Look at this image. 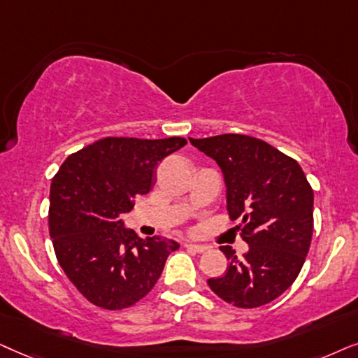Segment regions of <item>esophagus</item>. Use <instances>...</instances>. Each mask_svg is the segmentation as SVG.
Instances as JSON below:
<instances>
[{
  "instance_id": "esophagus-1",
  "label": "esophagus",
  "mask_w": 358,
  "mask_h": 358,
  "mask_svg": "<svg viewBox=\"0 0 358 358\" xmlns=\"http://www.w3.org/2000/svg\"><path fill=\"white\" fill-rule=\"evenodd\" d=\"M185 247H187V250L189 252H194V254H203V252L208 250L206 245H199V244H185Z\"/></svg>"
}]
</instances>
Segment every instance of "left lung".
I'll return each instance as SVG.
<instances>
[{"mask_svg": "<svg viewBox=\"0 0 358 358\" xmlns=\"http://www.w3.org/2000/svg\"><path fill=\"white\" fill-rule=\"evenodd\" d=\"M189 142L221 166L227 211L242 219L244 259L222 245L227 271L208 285L237 308H259L292 287L306 260L313 237L314 193L301 166L266 142L221 134Z\"/></svg>", "mask_w": 358, "mask_h": 358, "instance_id": "obj_1", "label": "left lung"}]
</instances>
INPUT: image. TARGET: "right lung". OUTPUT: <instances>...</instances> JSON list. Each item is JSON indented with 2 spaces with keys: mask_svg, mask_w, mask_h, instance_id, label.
Instances as JSON below:
<instances>
[{
  "mask_svg": "<svg viewBox=\"0 0 358 358\" xmlns=\"http://www.w3.org/2000/svg\"><path fill=\"white\" fill-rule=\"evenodd\" d=\"M183 137H106L75 152L52 178L49 231L57 260L75 288L103 309H124L154 288L178 242L141 239L124 227L136 194L154 185L160 160Z\"/></svg>",
  "mask_w": 358,
  "mask_h": 358,
  "instance_id": "add662e5",
  "label": "right lung"
}]
</instances>
